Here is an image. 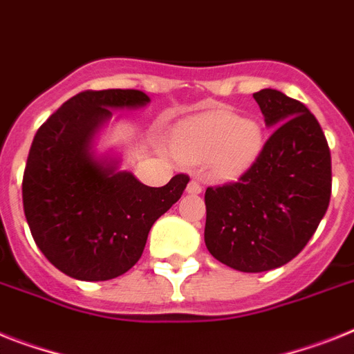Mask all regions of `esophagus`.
Wrapping results in <instances>:
<instances>
[{"label":"esophagus","mask_w":354,"mask_h":354,"mask_svg":"<svg viewBox=\"0 0 354 354\" xmlns=\"http://www.w3.org/2000/svg\"><path fill=\"white\" fill-rule=\"evenodd\" d=\"M187 192H191V194H200L201 192V185L198 180H191L189 185H187Z\"/></svg>","instance_id":"1"}]
</instances>
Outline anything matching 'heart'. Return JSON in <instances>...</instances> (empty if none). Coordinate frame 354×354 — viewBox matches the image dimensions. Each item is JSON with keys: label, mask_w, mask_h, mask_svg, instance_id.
Here are the masks:
<instances>
[{"label": "heart", "mask_w": 354, "mask_h": 354, "mask_svg": "<svg viewBox=\"0 0 354 354\" xmlns=\"http://www.w3.org/2000/svg\"><path fill=\"white\" fill-rule=\"evenodd\" d=\"M261 147L259 124L227 111L187 122L174 135V149L180 158L191 163L212 162L221 176H234L250 167Z\"/></svg>", "instance_id": "1"}]
</instances>
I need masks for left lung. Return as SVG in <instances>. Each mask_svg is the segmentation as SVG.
<instances>
[{
    "label": "left lung",
    "mask_w": 354,
    "mask_h": 354,
    "mask_svg": "<svg viewBox=\"0 0 354 354\" xmlns=\"http://www.w3.org/2000/svg\"><path fill=\"white\" fill-rule=\"evenodd\" d=\"M254 99L273 133L237 182L205 191V245L219 263L246 273L301 254L331 198V153L313 113L270 88Z\"/></svg>",
    "instance_id": "1"
}]
</instances>
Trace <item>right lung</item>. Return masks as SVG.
Returning <instances> with one entry per match:
<instances>
[{
  "label": "right lung",
  "mask_w": 354,
  "mask_h": 354,
  "mask_svg": "<svg viewBox=\"0 0 354 354\" xmlns=\"http://www.w3.org/2000/svg\"><path fill=\"white\" fill-rule=\"evenodd\" d=\"M149 102L138 90H86L37 129L23 172V210L44 257L79 281H109L142 257L153 223L182 198L189 176L147 187L131 172L91 158L109 108Z\"/></svg>",
  "instance_id": "add662e5"
}]
</instances>
